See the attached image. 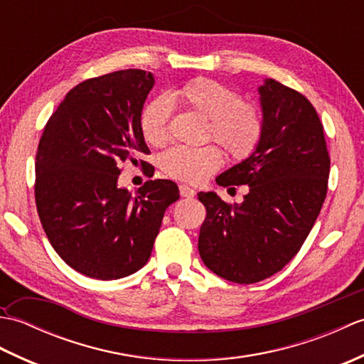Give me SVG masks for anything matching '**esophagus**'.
Instances as JSON below:
<instances>
[{"label":"esophagus","instance_id":"1","mask_svg":"<svg viewBox=\"0 0 364 364\" xmlns=\"http://www.w3.org/2000/svg\"><path fill=\"white\" fill-rule=\"evenodd\" d=\"M180 194H181V197L192 198V197L196 196V191L192 189V188H189V186H186V184H181V186H180Z\"/></svg>","mask_w":364,"mask_h":364}]
</instances>
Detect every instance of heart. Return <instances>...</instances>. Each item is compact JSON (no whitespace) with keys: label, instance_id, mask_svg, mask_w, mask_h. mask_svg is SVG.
<instances>
[{"label":"heart","instance_id":"obj_1","mask_svg":"<svg viewBox=\"0 0 364 364\" xmlns=\"http://www.w3.org/2000/svg\"><path fill=\"white\" fill-rule=\"evenodd\" d=\"M172 102L208 119L206 137L218 141L228 156L242 161L258 149L264 134L262 112L241 94L213 78H194L172 92ZM139 127L150 145L159 146L170 137V105L164 97L151 98L142 107ZM161 168L186 183H202L223 164L218 145H175L161 154Z\"/></svg>","mask_w":364,"mask_h":364}]
</instances>
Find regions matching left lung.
Listing matches in <instances>:
<instances>
[{"instance_id": "left-lung-1", "label": "left lung", "mask_w": 364, "mask_h": 364, "mask_svg": "<svg viewBox=\"0 0 364 364\" xmlns=\"http://www.w3.org/2000/svg\"><path fill=\"white\" fill-rule=\"evenodd\" d=\"M264 134L245 161L215 178L219 186H249L241 205L200 192L206 219L198 252L208 269L250 284L272 277L300 250L328 189L330 156L323 125L310 100L274 80L259 87Z\"/></svg>"}]
</instances>
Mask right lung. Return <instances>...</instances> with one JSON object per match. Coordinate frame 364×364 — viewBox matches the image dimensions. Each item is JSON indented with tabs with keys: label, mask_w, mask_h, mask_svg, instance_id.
I'll return each mask as SVG.
<instances>
[{
	"label": "right lung",
	"mask_w": 364,
	"mask_h": 364,
	"mask_svg": "<svg viewBox=\"0 0 364 364\" xmlns=\"http://www.w3.org/2000/svg\"><path fill=\"white\" fill-rule=\"evenodd\" d=\"M153 84L139 68L80 82L38 142V218L59 257L90 278L117 280L145 266L167 206L180 198L170 180L145 181L136 196L117 184L123 161L150 153L139 119ZM139 162L153 176V166Z\"/></svg>",
	"instance_id": "1"
}]
</instances>
